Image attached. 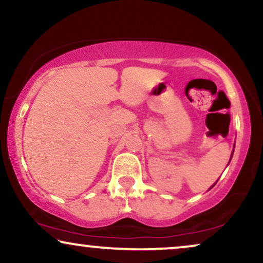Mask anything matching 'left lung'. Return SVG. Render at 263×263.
<instances>
[{
    "instance_id": "obj_1",
    "label": "left lung",
    "mask_w": 263,
    "mask_h": 263,
    "mask_svg": "<svg viewBox=\"0 0 263 263\" xmlns=\"http://www.w3.org/2000/svg\"><path fill=\"white\" fill-rule=\"evenodd\" d=\"M232 155H233V154H232Z\"/></svg>"
}]
</instances>
